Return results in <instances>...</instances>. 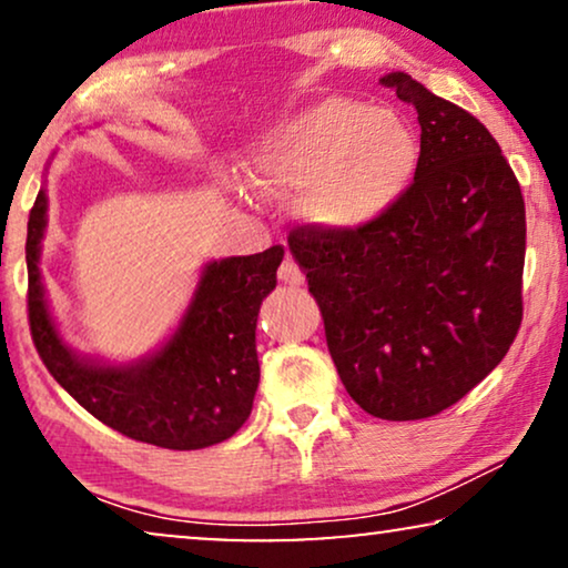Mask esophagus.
I'll return each instance as SVG.
<instances>
[{"mask_svg":"<svg viewBox=\"0 0 568 568\" xmlns=\"http://www.w3.org/2000/svg\"><path fill=\"white\" fill-rule=\"evenodd\" d=\"M278 278H282V282L290 284V286H300L302 282H305V274H302L297 261L284 258L282 266H278Z\"/></svg>","mask_w":568,"mask_h":568,"instance_id":"esophagus-1","label":"esophagus"}]
</instances>
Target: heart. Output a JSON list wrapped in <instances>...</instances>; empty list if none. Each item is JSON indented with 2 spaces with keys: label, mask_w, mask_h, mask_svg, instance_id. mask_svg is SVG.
<instances>
[{
  "label": "heart",
  "mask_w": 568,
  "mask_h": 568,
  "mask_svg": "<svg viewBox=\"0 0 568 568\" xmlns=\"http://www.w3.org/2000/svg\"><path fill=\"white\" fill-rule=\"evenodd\" d=\"M416 160V139L398 115L331 98L271 129L247 173L261 193L305 189L300 209L310 222L356 230L398 201Z\"/></svg>",
  "instance_id": "heart-1"
}]
</instances>
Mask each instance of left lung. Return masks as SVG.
Here are the masks:
<instances>
[{
    "label": "left lung",
    "mask_w": 568,
    "mask_h": 568,
    "mask_svg": "<svg viewBox=\"0 0 568 568\" xmlns=\"http://www.w3.org/2000/svg\"><path fill=\"white\" fill-rule=\"evenodd\" d=\"M379 82L418 113L414 183L369 224H297L286 240L346 393L385 422H416L468 395L515 344L525 199L476 115L403 72Z\"/></svg>",
    "instance_id": "1"
}]
</instances>
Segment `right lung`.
I'll list each match as a JSON object with an SVG mask.
<instances>
[{
  "label": "right lung",
  "mask_w": 568,
  "mask_h": 568,
  "mask_svg": "<svg viewBox=\"0 0 568 568\" xmlns=\"http://www.w3.org/2000/svg\"><path fill=\"white\" fill-rule=\"evenodd\" d=\"M45 193L28 216V323L51 377L123 437L165 449H204L230 439L247 422L261 367L255 323L276 290L284 247L206 266L181 328L165 348L134 367H100L61 344L43 300L41 237Z\"/></svg>",
  "instance_id": "obj_1"
}]
</instances>
